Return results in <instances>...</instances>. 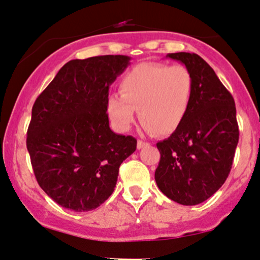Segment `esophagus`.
Segmentation results:
<instances>
[{"label":"esophagus","instance_id":"34e87169","mask_svg":"<svg viewBox=\"0 0 260 260\" xmlns=\"http://www.w3.org/2000/svg\"><path fill=\"white\" fill-rule=\"evenodd\" d=\"M149 145V143H146V141H143V140H138V144H137V147L138 149H143V147H145Z\"/></svg>","mask_w":260,"mask_h":260}]
</instances>
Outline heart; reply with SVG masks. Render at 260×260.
<instances>
[{
  "mask_svg": "<svg viewBox=\"0 0 260 260\" xmlns=\"http://www.w3.org/2000/svg\"><path fill=\"white\" fill-rule=\"evenodd\" d=\"M120 96L111 94L107 110L111 123L128 131L139 111L141 123L158 136L173 133L188 113L194 80L183 64L145 62L133 67L121 79Z\"/></svg>",
  "mask_w": 260,
  "mask_h": 260,
  "instance_id": "heart-1",
  "label": "heart"
}]
</instances>
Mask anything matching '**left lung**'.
Instances as JSON below:
<instances>
[{"mask_svg": "<svg viewBox=\"0 0 260 260\" xmlns=\"http://www.w3.org/2000/svg\"><path fill=\"white\" fill-rule=\"evenodd\" d=\"M194 80L190 108L168 139L157 143L154 172L163 194L182 205H197L215 194L231 173L239 143L234 98L199 55L174 52Z\"/></svg>", "mask_w": 260, "mask_h": 260, "instance_id": "left-lung-1", "label": "left lung"}]
</instances>
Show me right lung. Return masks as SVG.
I'll list each match as a JSON object with an SVG mask.
<instances>
[{
    "label": "right lung",
    "instance_id": "right-lung-1",
    "mask_svg": "<svg viewBox=\"0 0 260 260\" xmlns=\"http://www.w3.org/2000/svg\"><path fill=\"white\" fill-rule=\"evenodd\" d=\"M131 58L72 60L36 100L27 146L38 185L58 205L91 211L114 192L121 163L137 149L132 136L109 127V86Z\"/></svg>",
    "mask_w": 260,
    "mask_h": 260
}]
</instances>
